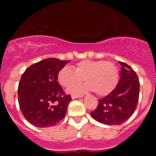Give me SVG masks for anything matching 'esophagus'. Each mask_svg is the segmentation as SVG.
I'll return each instance as SVG.
<instances>
[{"instance_id":"esophagus-1","label":"esophagus","mask_w":156,"mask_h":156,"mask_svg":"<svg viewBox=\"0 0 156 156\" xmlns=\"http://www.w3.org/2000/svg\"><path fill=\"white\" fill-rule=\"evenodd\" d=\"M81 97H83V95H76V94L72 95V98L73 99L78 98H81Z\"/></svg>"}]
</instances>
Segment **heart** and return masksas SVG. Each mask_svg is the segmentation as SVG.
Instances as JSON below:
<instances>
[{
	"instance_id": "heart-1",
	"label": "heart",
	"mask_w": 156,
	"mask_h": 156,
	"mask_svg": "<svg viewBox=\"0 0 156 156\" xmlns=\"http://www.w3.org/2000/svg\"><path fill=\"white\" fill-rule=\"evenodd\" d=\"M82 79L86 83L73 88L72 91L82 93L94 90L99 96H105L116 87L119 71L115 65L110 61L83 60L76 64L73 69L66 66L58 74L59 83L67 89L80 83Z\"/></svg>"
}]
</instances>
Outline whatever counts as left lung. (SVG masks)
I'll use <instances>...</instances> for the list:
<instances>
[{
    "label": "left lung",
    "mask_w": 156,
    "mask_h": 156,
    "mask_svg": "<svg viewBox=\"0 0 156 156\" xmlns=\"http://www.w3.org/2000/svg\"><path fill=\"white\" fill-rule=\"evenodd\" d=\"M122 66L120 80L111 93L98 100V105L90 115L106 125H120L133 115L139 99L140 83L134 70L127 64Z\"/></svg>",
    "instance_id": "left-lung-1"
}]
</instances>
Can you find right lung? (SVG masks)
<instances>
[{
    "label": "right lung",
    "mask_w": 156,
    "mask_h": 156,
    "mask_svg": "<svg viewBox=\"0 0 156 156\" xmlns=\"http://www.w3.org/2000/svg\"><path fill=\"white\" fill-rule=\"evenodd\" d=\"M67 62L47 58L30 66L22 75L18 87L19 108L32 125L53 126L66 115L72 98L59 85L58 74Z\"/></svg>",
    "instance_id": "1"
}]
</instances>
